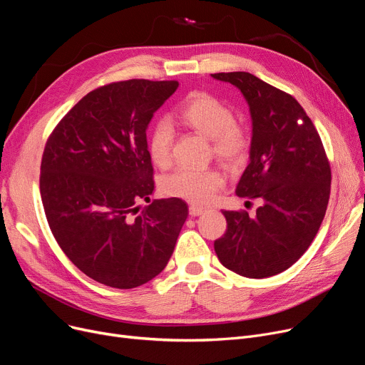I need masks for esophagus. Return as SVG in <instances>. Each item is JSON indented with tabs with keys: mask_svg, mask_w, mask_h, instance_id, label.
Instances as JSON below:
<instances>
[{
	"mask_svg": "<svg viewBox=\"0 0 365 365\" xmlns=\"http://www.w3.org/2000/svg\"><path fill=\"white\" fill-rule=\"evenodd\" d=\"M204 212H205V207H201V205L192 204L191 207H189V215H191V216H200V215H202Z\"/></svg>",
	"mask_w": 365,
	"mask_h": 365,
	"instance_id": "esophagus-1",
	"label": "esophagus"
}]
</instances>
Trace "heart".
Returning a JSON list of instances; mask_svg holds the SVG:
<instances>
[{"label":"heart","mask_w":365,"mask_h":365,"mask_svg":"<svg viewBox=\"0 0 365 365\" xmlns=\"http://www.w3.org/2000/svg\"><path fill=\"white\" fill-rule=\"evenodd\" d=\"M176 119L204 137L212 140V152L225 165L239 164L250 148V135L243 125L235 122L234 110L215 95L192 92L179 104ZM174 143V130L167 120L153 125L148 138L152 163L168 168ZM224 187V178L216 170L180 168L163 183L164 194L197 204H207Z\"/></svg>","instance_id":"1"}]
</instances>
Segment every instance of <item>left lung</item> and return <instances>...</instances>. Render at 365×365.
<instances>
[{"label": "left lung", "mask_w": 365, "mask_h": 365, "mask_svg": "<svg viewBox=\"0 0 365 365\" xmlns=\"http://www.w3.org/2000/svg\"><path fill=\"white\" fill-rule=\"evenodd\" d=\"M212 76L239 88L249 104L250 161L235 194L262 201L255 217L245 210L222 212L227 231L215 252L237 274L270 277L303 257L318 234L331 167L318 131L292 95L246 71Z\"/></svg>", "instance_id": "left-lung-1"}]
</instances>
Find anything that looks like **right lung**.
I'll return each mask as SVG.
<instances>
[{
	"label": "right lung",
	"mask_w": 365,
	"mask_h": 365,
	"mask_svg": "<svg viewBox=\"0 0 365 365\" xmlns=\"http://www.w3.org/2000/svg\"><path fill=\"white\" fill-rule=\"evenodd\" d=\"M178 86L131 78L93 89L46 141L40 194L51 231L78 270L106 287L131 289L160 274L187 217L183 200L149 198L146 130Z\"/></svg>",
	"instance_id": "add662e5"
}]
</instances>
